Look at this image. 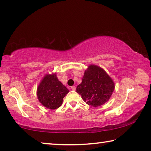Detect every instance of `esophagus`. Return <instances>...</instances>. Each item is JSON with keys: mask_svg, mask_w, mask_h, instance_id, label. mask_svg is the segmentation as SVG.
<instances>
[{"mask_svg": "<svg viewBox=\"0 0 151 151\" xmlns=\"http://www.w3.org/2000/svg\"><path fill=\"white\" fill-rule=\"evenodd\" d=\"M71 89H72L73 91H75L76 90V86H71Z\"/></svg>", "mask_w": 151, "mask_h": 151, "instance_id": "1", "label": "esophagus"}]
</instances>
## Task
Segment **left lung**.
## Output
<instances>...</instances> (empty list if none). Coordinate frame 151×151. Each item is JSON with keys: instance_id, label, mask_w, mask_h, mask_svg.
<instances>
[{"instance_id": "obj_1", "label": "left lung", "mask_w": 151, "mask_h": 151, "mask_svg": "<svg viewBox=\"0 0 151 151\" xmlns=\"http://www.w3.org/2000/svg\"><path fill=\"white\" fill-rule=\"evenodd\" d=\"M114 89L111 78L103 68L89 66L85 72L82 83L76 87V93L88 105L99 106L109 100Z\"/></svg>"}]
</instances>
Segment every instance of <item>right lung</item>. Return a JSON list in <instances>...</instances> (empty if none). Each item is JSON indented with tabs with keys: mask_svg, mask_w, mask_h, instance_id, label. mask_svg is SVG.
Here are the masks:
<instances>
[{
	"mask_svg": "<svg viewBox=\"0 0 151 151\" xmlns=\"http://www.w3.org/2000/svg\"><path fill=\"white\" fill-rule=\"evenodd\" d=\"M69 91L58 80L55 74L47 75L37 88V96L43 106L49 109H57L61 106L63 98Z\"/></svg>",
	"mask_w": 151,
	"mask_h": 151,
	"instance_id": "1",
	"label": "right lung"
}]
</instances>
